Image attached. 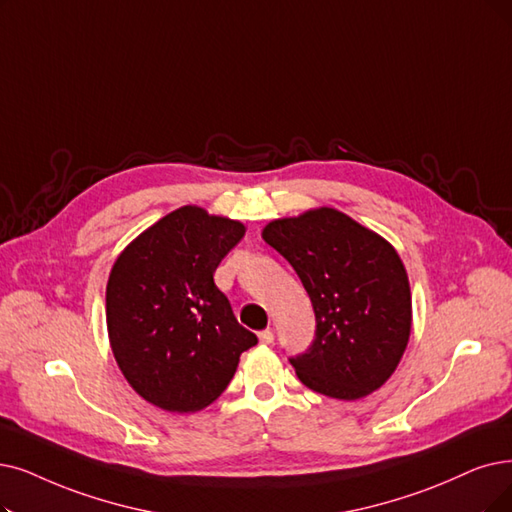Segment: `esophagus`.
<instances>
[{
	"label": "esophagus",
	"mask_w": 512,
	"mask_h": 512,
	"mask_svg": "<svg viewBox=\"0 0 512 512\" xmlns=\"http://www.w3.org/2000/svg\"><path fill=\"white\" fill-rule=\"evenodd\" d=\"M258 338H260V342H262V344H273V342H275V334H273V330H262V332L258 334Z\"/></svg>",
	"instance_id": "1"
}]
</instances>
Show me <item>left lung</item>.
I'll return each mask as SVG.
<instances>
[{
  "instance_id": "1",
  "label": "left lung",
  "mask_w": 512,
  "mask_h": 512,
  "mask_svg": "<svg viewBox=\"0 0 512 512\" xmlns=\"http://www.w3.org/2000/svg\"><path fill=\"white\" fill-rule=\"evenodd\" d=\"M262 239L292 264L313 304L315 338L290 357L300 382L344 401L380 388L412 330L410 281L393 245L332 208L273 220Z\"/></svg>"
}]
</instances>
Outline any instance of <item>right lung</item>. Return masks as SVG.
<instances>
[{
    "instance_id": "add662e5",
    "label": "right lung",
    "mask_w": 512,
    "mask_h": 512,
    "mask_svg": "<svg viewBox=\"0 0 512 512\" xmlns=\"http://www.w3.org/2000/svg\"><path fill=\"white\" fill-rule=\"evenodd\" d=\"M245 235L237 220L185 206L163 216L115 260L107 327L134 391L168 412H197L222 395L239 355L258 342L214 283Z\"/></svg>"
}]
</instances>
